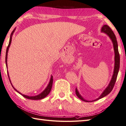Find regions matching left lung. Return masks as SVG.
<instances>
[{
  "instance_id": "1",
  "label": "left lung",
  "mask_w": 126,
  "mask_h": 126,
  "mask_svg": "<svg viewBox=\"0 0 126 126\" xmlns=\"http://www.w3.org/2000/svg\"><path fill=\"white\" fill-rule=\"evenodd\" d=\"M101 31L103 32L106 33L109 36V37H110L112 41L113 44V47H114V50H115V68H114V72H113V74L112 78V79L110 83L109 86L107 87V88L105 89L104 92L101 95V96L95 100V101H96V100L101 99V98L105 97V96H106L111 93V91L112 90L113 88V86L115 85V84L116 81V79H117L118 73L119 71V68H120V54H119L118 49V45H117V38L116 37V36L115 33L113 32V31L111 29L110 27L108 25H105L103 26L101 29ZM75 93H76V95L79 97L80 99L82 101H86V102H89L87 100H84L83 97L81 96V95L79 94V93L77 89L76 88L75 89Z\"/></svg>"
}]
</instances>
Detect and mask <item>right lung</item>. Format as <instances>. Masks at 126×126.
I'll use <instances>...</instances> for the list:
<instances>
[{
  "instance_id": "1",
  "label": "right lung",
  "mask_w": 126,
  "mask_h": 126,
  "mask_svg": "<svg viewBox=\"0 0 126 126\" xmlns=\"http://www.w3.org/2000/svg\"><path fill=\"white\" fill-rule=\"evenodd\" d=\"M15 31V29L12 32H11V36H10V40H9V45L7 47V48H6V56H5V62H6V65L7 66V56H8V49H9V47H10V43H11V36H12L13 34V32H14ZM8 77L9 78V74H8ZM10 80V79H9ZM52 84H53V77H51V80H50V81L49 83V84L48 85L47 87L46 88L45 90L43 91V92L42 93H41L40 94L38 95L37 96H26V95H22L21 94H20L19 91H17L16 89L14 88H13L15 89V90L17 91V93H19V94H20L22 96H24V97L26 98V99H31V100H40V99H43V98H45V97H46L49 94V93H50V91H51V89H52Z\"/></svg>"
}]
</instances>
